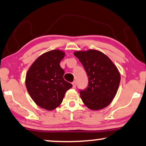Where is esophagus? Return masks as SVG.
<instances>
[{"label":"esophagus","instance_id":"34e87169","mask_svg":"<svg viewBox=\"0 0 146 146\" xmlns=\"http://www.w3.org/2000/svg\"><path fill=\"white\" fill-rule=\"evenodd\" d=\"M72 85H73V89H75L76 88V82L75 81H73L72 83Z\"/></svg>","mask_w":146,"mask_h":146}]
</instances>
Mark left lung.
<instances>
[{
  "mask_svg": "<svg viewBox=\"0 0 146 146\" xmlns=\"http://www.w3.org/2000/svg\"><path fill=\"white\" fill-rule=\"evenodd\" d=\"M83 65L88 78L87 89L80 91L85 105L92 110L106 107L118 91L120 73L109 57L100 51L89 50L73 53Z\"/></svg>",
  "mask_w": 146,
  "mask_h": 146,
  "instance_id": "1",
  "label": "left lung"
}]
</instances>
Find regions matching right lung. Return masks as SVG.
<instances>
[{
	"label": "right lung",
	"mask_w": 146,
	"mask_h": 146,
	"mask_svg": "<svg viewBox=\"0 0 146 146\" xmlns=\"http://www.w3.org/2000/svg\"><path fill=\"white\" fill-rule=\"evenodd\" d=\"M65 55L60 50L43 53L26 73L25 83L30 97L38 106L47 110L58 107L66 91L72 87L63 79L65 72L59 65Z\"/></svg>",
	"instance_id": "obj_1"
}]
</instances>
